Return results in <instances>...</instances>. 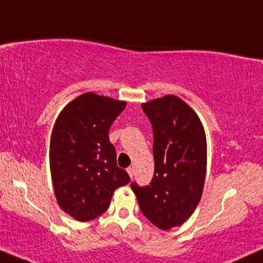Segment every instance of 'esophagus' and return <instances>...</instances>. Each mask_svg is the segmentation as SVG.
Masks as SVG:
<instances>
[{
	"label": "esophagus",
	"instance_id": "obj_1",
	"mask_svg": "<svg viewBox=\"0 0 263 263\" xmlns=\"http://www.w3.org/2000/svg\"><path fill=\"white\" fill-rule=\"evenodd\" d=\"M127 171H128L129 176H130V178L134 177V175H135V170H134V167H133V166H129V167L127 168Z\"/></svg>",
	"mask_w": 263,
	"mask_h": 263
}]
</instances>
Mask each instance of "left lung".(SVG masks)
Returning a JSON list of instances; mask_svg holds the SVG:
<instances>
[{
  "instance_id": "8db88e82",
  "label": "left lung",
  "mask_w": 263,
  "mask_h": 263,
  "mask_svg": "<svg viewBox=\"0 0 263 263\" xmlns=\"http://www.w3.org/2000/svg\"><path fill=\"white\" fill-rule=\"evenodd\" d=\"M153 129L154 175L149 185L133 182L142 214L161 230L188 219L202 195L207 165L203 125L195 111L176 96L142 104Z\"/></svg>"
}]
</instances>
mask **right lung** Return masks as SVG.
<instances>
[{"label": "right lung", "mask_w": 263, "mask_h": 263, "mask_svg": "<svg viewBox=\"0 0 263 263\" xmlns=\"http://www.w3.org/2000/svg\"><path fill=\"white\" fill-rule=\"evenodd\" d=\"M127 103L87 92L66 105L50 139V171L59 206L89 221L110 206L115 190L130 182L117 166L111 124Z\"/></svg>", "instance_id": "obj_1"}]
</instances>
